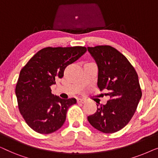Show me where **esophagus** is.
<instances>
[{
  "instance_id": "esophagus-1",
  "label": "esophagus",
  "mask_w": 158,
  "mask_h": 158,
  "mask_svg": "<svg viewBox=\"0 0 158 158\" xmlns=\"http://www.w3.org/2000/svg\"><path fill=\"white\" fill-rule=\"evenodd\" d=\"M77 103H85L87 100L86 99H84V98H78L77 99Z\"/></svg>"
}]
</instances>
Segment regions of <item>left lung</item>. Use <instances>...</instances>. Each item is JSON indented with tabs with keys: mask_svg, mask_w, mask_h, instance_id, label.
<instances>
[{
	"mask_svg": "<svg viewBox=\"0 0 158 158\" xmlns=\"http://www.w3.org/2000/svg\"><path fill=\"white\" fill-rule=\"evenodd\" d=\"M98 68L97 85L108 90L110 99L105 105H97L95 114L88 120L103 133L121 130L131 119L142 97L138 75L124 55L109 45L88 47Z\"/></svg>",
	"mask_w": 158,
	"mask_h": 158,
	"instance_id": "8db88e82",
	"label": "left lung"
}]
</instances>
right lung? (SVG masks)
<instances>
[{
    "mask_svg": "<svg viewBox=\"0 0 158 158\" xmlns=\"http://www.w3.org/2000/svg\"><path fill=\"white\" fill-rule=\"evenodd\" d=\"M85 47H45L21 69L16 85L19 111L31 128L40 134L57 131L65 122L75 98L62 99L52 94L51 85L62 78L66 67L78 60Z\"/></svg>",
    "mask_w": 158,
    "mask_h": 158,
    "instance_id": "add662e5",
    "label": "right lung"
}]
</instances>
